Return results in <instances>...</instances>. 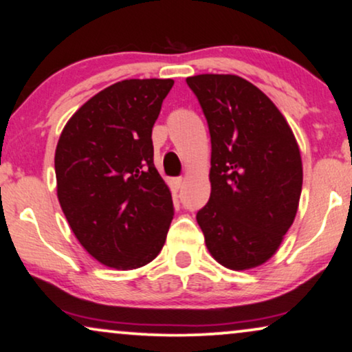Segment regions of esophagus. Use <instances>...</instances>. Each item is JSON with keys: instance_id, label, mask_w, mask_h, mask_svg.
I'll use <instances>...</instances> for the list:
<instances>
[{"instance_id": "1", "label": "esophagus", "mask_w": 352, "mask_h": 352, "mask_svg": "<svg viewBox=\"0 0 352 352\" xmlns=\"http://www.w3.org/2000/svg\"><path fill=\"white\" fill-rule=\"evenodd\" d=\"M185 184V179H182V177H177V179H173V185H175V188H182Z\"/></svg>"}]
</instances>
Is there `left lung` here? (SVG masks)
<instances>
[{
    "label": "left lung",
    "mask_w": 352,
    "mask_h": 352,
    "mask_svg": "<svg viewBox=\"0 0 352 352\" xmlns=\"http://www.w3.org/2000/svg\"><path fill=\"white\" fill-rule=\"evenodd\" d=\"M210 133V198L198 210L206 246L219 264H264L292 227L302 188L296 138L277 106L238 75L186 78Z\"/></svg>",
    "instance_id": "1"
}]
</instances>
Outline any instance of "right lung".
Wrapping results in <instances>:
<instances>
[{
	"label": "right lung",
	"mask_w": 352,
	"mask_h": 352,
	"mask_svg": "<svg viewBox=\"0 0 352 352\" xmlns=\"http://www.w3.org/2000/svg\"><path fill=\"white\" fill-rule=\"evenodd\" d=\"M172 85L130 78L104 88L70 117L56 146L65 219L88 254L112 269L146 265L166 243L173 203L151 133Z\"/></svg>",
	"instance_id": "obj_1"
}]
</instances>
